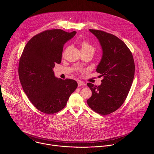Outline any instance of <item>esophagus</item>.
I'll return each mask as SVG.
<instances>
[{"label":"esophagus","instance_id":"esophagus-1","mask_svg":"<svg viewBox=\"0 0 154 154\" xmlns=\"http://www.w3.org/2000/svg\"><path fill=\"white\" fill-rule=\"evenodd\" d=\"M86 85V84L83 82H82V81H78V86H85Z\"/></svg>","mask_w":154,"mask_h":154}]
</instances>
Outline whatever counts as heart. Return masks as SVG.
Instances as JSON below:
<instances>
[{"mask_svg":"<svg viewBox=\"0 0 154 154\" xmlns=\"http://www.w3.org/2000/svg\"><path fill=\"white\" fill-rule=\"evenodd\" d=\"M81 46V51L82 52H90L93 55L96 52V48L94 46H93L91 44L88 42V41H84L81 42L80 44Z\"/></svg>","mask_w":154,"mask_h":154,"instance_id":"1","label":"heart"}]
</instances>
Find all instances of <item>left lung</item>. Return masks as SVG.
<instances>
[{
	"label": "left lung",
	"mask_w": 154,
	"mask_h": 154,
	"mask_svg": "<svg viewBox=\"0 0 154 154\" xmlns=\"http://www.w3.org/2000/svg\"><path fill=\"white\" fill-rule=\"evenodd\" d=\"M99 39L103 54L96 71L103 77L99 86L88 83L92 91L87 103L102 115L110 114L124 102L135 75L134 57L125 44L117 36L98 30H89Z\"/></svg>",
	"instance_id": "8db88e82"
}]
</instances>
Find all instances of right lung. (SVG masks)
<instances>
[{"label": "right lung", "instance_id": "add662e5", "mask_svg": "<svg viewBox=\"0 0 154 154\" xmlns=\"http://www.w3.org/2000/svg\"><path fill=\"white\" fill-rule=\"evenodd\" d=\"M76 34L61 29L43 31L27 43L19 63L18 73L23 90L40 112L54 114L63 109L77 83L54 75L53 68L60 64L64 44Z\"/></svg>", "mask_w": 154, "mask_h": 154}]
</instances>
